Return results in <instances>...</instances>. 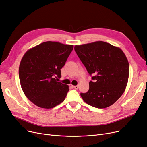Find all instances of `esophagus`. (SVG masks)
Segmentation results:
<instances>
[{
  "mask_svg": "<svg viewBox=\"0 0 147 147\" xmlns=\"http://www.w3.org/2000/svg\"><path fill=\"white\" fill-rule=\"evenodd\" d=\"M73 87H74V88H75V90H77V89H78V88H79L78 85H76V86H73Z\"/></svg>",
  "mask_w": 147,
  "mask_h": 147,
  "instance_id": "esophagus-1",
  "label": "esophagus"
}]
</instances>
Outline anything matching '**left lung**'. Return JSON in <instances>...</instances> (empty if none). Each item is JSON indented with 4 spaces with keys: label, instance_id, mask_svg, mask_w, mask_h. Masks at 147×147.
Wrapping results in <instances>:
<instances>
[{
    "label": "left lung",
    "instance_id": "1",
    "mask_svg": "<svg viewBox=\"0 0 147 147\" xmlns=\"http://www.w3.org/2000/svg\"><path fill=\"white\" fill-rule=\"evenodd\" d=\"M79 58L93 81L90 89L81 93L83 100L94 107L112 105L125 91L129 78V63L118 47L102 41L75 45Z\"/></svg>",
    "mask_w": 147,
    "mask_h": 147
}]
</instances>
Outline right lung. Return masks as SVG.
<instances>
[{
    "mask_svg": "<svg viewBox=\"0 0 147 147\" xmlns=\"http://www.w3.org/2000/svg\"><path fill=\"white\" fill-rule=\"evenodd\" d=\"M73 48L48 41L26 51L20 64V81L25 96L35 105L51 109L64 100L69 86L57 81Z\"/></svg>",
    "mask_w": 147,
    "mask_h": 147,
    "instance_id": "add662e5",
    "label": "right lung"
}]
</instances>
